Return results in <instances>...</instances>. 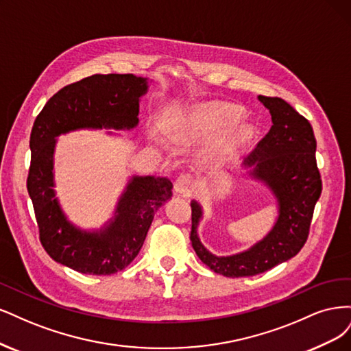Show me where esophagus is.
<instances>
[{
	"label": "esophagus",
	"mask_w": 351,
	"mask_h": 351,
	"mask_svg": "<svg viewBox=\"0 0 351 351\" xmlns=\"http://www.w3.org/2000/svg\"><path fill=\"white\" fill-rule=\"evenodd\" d=\"M197 184H195V179L191 173H182L179 175L176 182H175V191L180 195H191L192 192L195 191Z\"/></svg>",
	"instance_id": "esophagus-1"
}]
</instances>
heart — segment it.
Wrapping results in <instances>:
<instances>
[{
	"label": "heart",
	"instance_id": "b5f03b06",
	"mask_svg": "<svg viewBox=\"0 0 351 351\" xmlns=\"http://www.w3.org/2000/svg\"><path fill=\"white\" fill-rule=\"evenodd\" d=\"M239 117L241 110L233 105L220 104V101L199 105L186 121V125L182 130V137L210 138L229 128L226 147L229 150H236L250 140L252 132L250 123L237 122Z\"/></svg>",
	"mask_w": 351,
	"mask_h": 351
}]
</instances>
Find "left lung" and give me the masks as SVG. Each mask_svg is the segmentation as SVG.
<instances>
[{"label":"left lung","instance_id":"8db88e82","mask_svg":"<svg viewBox=\"0 0 351 351\" xmlns=\"http://www.w3.org/2000/svg\"><path fill=\"white\" fill-rule=\"evenodd\" d=\"M269 110L273 127L245 163L251 173L273 189L278 201V220L261 242L232 256L208 252L197 236L201 208L191 202V242L198 258L214 273L226 277H251L299 254L306 243L322 180L316 165V140L309 121L281 97L259 96Z\"/></svg>","mask_w":351,"mask_h":351}]
</instances>
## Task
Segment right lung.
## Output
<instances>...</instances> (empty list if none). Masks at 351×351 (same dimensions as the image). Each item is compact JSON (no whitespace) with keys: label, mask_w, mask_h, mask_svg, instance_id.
<instances>
[{"label":"right lung","mask_w":351,"mask_h":351,"mask_svg":"<svg viewBox=\"0 0 351 351\" xmlns=\"http://www.w3.org/2000/svg\"><path fill=\"white\" fill-rule=\"evenodd\" d=\"M145 92V78L95 74L56 92L33 123L27 191L39 239L53 261L78 273L109 276L128 267L141 250L154 213L172 197L173 184L166 178H132L115 220L100 233L82 232L66 221L52 189L53 138L78 128H134Z\"/></svg>","instance_id":"1"}]
</instances>
